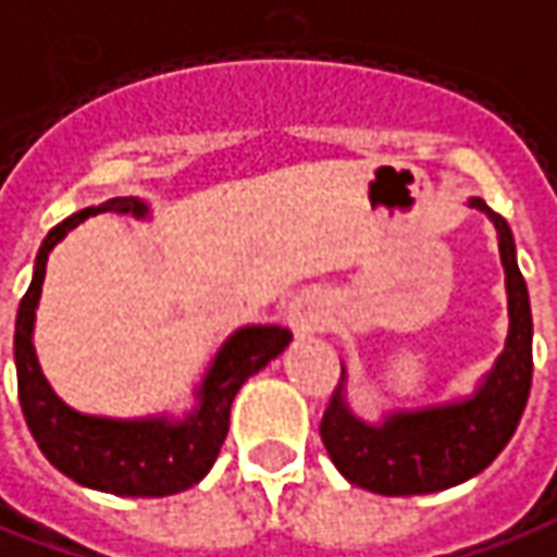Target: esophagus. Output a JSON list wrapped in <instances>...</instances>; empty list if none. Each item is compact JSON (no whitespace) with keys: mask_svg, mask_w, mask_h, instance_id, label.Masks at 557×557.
Wrapping results in <instances>:
<instances>
[{"mask_svg":"<svg viewBox=\"0 0 557 557\" xmlns=\"http://www.w3.org/2000/svg\"><path fill=\"white\" fill-rule=\"evenodd\" d=\"M286 323H289L295 335H310V332H317L320 323H323V310L308 295L305 298H295L289 310H286Z\"/></svg>","mask_w":557,"mask_h":557,"instance_id":"obj_1","label":"esophagus"}]
</instances>
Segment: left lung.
Wrapping results in <instances>:
<instances>
[{
    "label": "left lung",
    "mask_w": 557,
    "mask_h": 557,
    "mask_svg": "<svg viewBox=\"0 0 557 557\" xmlns=\"http://www.w3.org/2000/svg\"><path fill=\"white\" fill-rule=\"evenodd\" d=\"M497 228L500 262L509 295L506 347L472 396L448 406L393 411L384 423H366L347 408L342 384L329 399L320 436L332 463L350 485L384 497L433 494L460 485L494 463L516 433L531 396L533 320L528 283L516 262V240L500 213L482 198H469Z\"/></svg>",
    "instance_id": "obj_1"
}]
</instances>
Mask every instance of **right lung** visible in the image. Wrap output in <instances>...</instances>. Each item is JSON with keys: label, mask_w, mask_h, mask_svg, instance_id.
<instances>
[{"label": "right lung", "mask_w": 557, "mask_h": 557, "mask_svg": "<svg viewBox=\"0 0 557 557\" xmlns=\"http://www.w3.org/2000/svg\"><path fill=\"white\" fill-rule=\"evenodd\" d=\"M97 213H131L146 219L149 207L139 198H112L100 207H85L41 240L33 283L21 298L14 323V366H17V396L24 408L26 426L39 442L41 454L63 475L78 485L119 494V497H168L198 485L219 457L228 436L231 403L244 381L262 372L264 366L283 354L293 332L283 326H244L219 347L200 387L195 389L198 406L183 421L139 418L115 421L94 418L70 408L45 381L33 347V323L39 308L41 283L48 252L66 237L78 222Z\"/></svg>", "instance_id": "obj_1"}]
</instances>
